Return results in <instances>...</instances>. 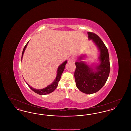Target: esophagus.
Instances as JSON below:
<instances>
[{
  "mask_svg": "<svg viewBox=\"0 0 131 131\" xmlns=\"http://www.w3.org/2000/svg\"><path fill=\"white\" fill-rule=\"evenodd\" d=\"M75 58L73 57V56H71L69 58V59H68L69 62H74L75 61Z\"/></svg>",
  "mask_w": 131,
  "mask_h": 131,
  "instance_id": "esophagus-1",
  "label": "esophagus"
}]
</instances>
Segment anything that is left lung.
<instances>
[{
  "mask_svg": "<svg viewBox=\"0 0 131 131\" xmlns=\"http://www.w3.org/2000/svg\"><path fill=\"white\" fill-rule=\"evenodd\" d=\"M88 39L92 40L99 52V62L89 65L83 60L85 55L78 57L75 62V79L76 86L85 94L95 93L103 87L107 81L110 72L108 51L105 45L98 35L88 32Z\"/></svg>",
  "mask_w": 131,
  "mask_h": 131,
  "instance_id": "8db88e82",
  "label": "left lung"
}]
</instances>
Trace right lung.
<instances>
[{"instance_id":"obj_1","label":"right lung","mask_w":131,"mask_h":131,"mask_svg":"<svg viewBox=\"0 0 131 131\" xmlns=\"http://www.w3.org/2000/svg\"><path fill=\"white\" fill-rule=\"evenodd\" d=\"M29 41L27 43V44H26L25 47L24 48V50L23 51V53H22V56H21V61L23 59V57L24 56L25 51L26 48L27 46V44H28ZM67 63V60L65 61L64 62H63L60 65H59L58 67L57 70V74H56V78L55 79V80L53 81L49 85H48L45 88H44L43 89H35L34 88L30 86V85L29 84H28L26 81H25V82L26 83V84H27V85L29 86V87L32 90H33L34 92H35L36 93L39 94V95H46L50 93L51 92H52L53 91H54V90L56 88V87H57L58 84V82L60 81V79L61 78L62 74L64 70V69L65 67V65L66 64V63Z\"/></svg>"}]
</instances>
